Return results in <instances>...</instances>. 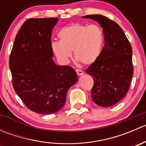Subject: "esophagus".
Segmentation results:
<instances>
[{"instance_id": "1", "label": "esophagus", "mask_w": 146, "mask_h": 146, "mask_svg": "<svg viewBox=\"0 0 146 146\" xmlns=\"http://www.w3.org/2000/svg\"><path fill=\"white\" fill-rule=\"evenodd\" d=\"M76 73H77L78 76H82L83 75V71L81 70H79V69H76Z\"/></svg>"}]
</instances>
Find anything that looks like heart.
I'll return each mask as SVG.
<instances>
[{"label":"heart","mask_w":146,"mask_h":146,"mask_svg":"<svg viewBox=\"0 0 146 146\" xmlns=\"http://www.w3.org/2000/svg\"><path fill=\"white\" fill-rule=\"evenodd\" d=\"M60 42L51 43V50L58 60L66 64L73 51L78 61L85 65L94 64L99 58L103 45L104 33L97 25L75 23L66 26L58 33Z\"/></svg>","instance_id":"heart-1"}]
</instances>
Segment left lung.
I'll return each mask as SVG.
<instances>
[{"label": "left lung", "instance_id": "left-lung-1", "mask_svg": "<svg viewBox=\"0 0 146 146\" xmlns=\"http://www.w3.org/2000/svg\"><path fill=\"white\" fill-rule=\"evenodd\" d=\"M82 18L98 22L105 41L99 58L85 70L94 80L91 98L98 106L111 107L126 96L130 87L133 74L131 45L119 25L105 16L90 15Z\"/></svg>", "mask_w": 146, "mask_h": 146}]
</instances>
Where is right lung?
I'll use <instances>...</instances> for the list:
<instances>
[{"mask_svg": "<svg viewBox=\"0 0 146 146\" xmlns=\"http://www.w3.org/2000/svg\"><path fill=\"white\" fill-rule=\"evenodd\" d=\"M58 18H31L20 27L10 55L9 67L15 91L26 107L39 114L63 108L68 90L78 81L68 66L52 59L51 36Z\"/></svg>", "mask_w": 146, "mask_h": 146, "instance_id": "add662e5", "label": "right lung"}]
</instances>
